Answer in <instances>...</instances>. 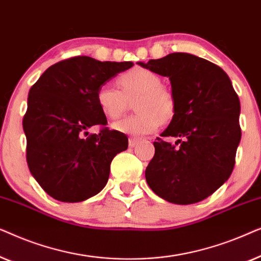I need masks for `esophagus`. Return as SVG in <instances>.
<instances>
[{
    "mask_svg": "<svg viewBox=\"0 0 261 261\" xmlns=\"http://www.w3.org/2000/svg\"><path fill=\"white\" fill-rule=\"evenodd\" d=\"M139 142H140V139H138V138H129L128 145H129V147H135V146L139 145Z\"/></svg>",
    "mask_w": 261,
    "mask_h": 261,
    "instance_id": "esophagus-1",
    "label": "esophagus"
}]
</instances>
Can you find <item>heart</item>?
Returning a JSON list of instances; mask_svg holds the SVG:
<instances>
[{"label": "heart", "instance_id": "1", "mask_svg": "<svg viewBox=\"0 0 261 261\" xmlns=\"http://www.w3.org/2000/svg\"><path fill=\"white\" fill-rule=\"evenodd\" d=\"M119 89L102 85L96 92V102L103 115L110 120L121 117L128 108V99L137 97V114L114 123L113 128L129 135H147L158 129L176 113V98L172 91L163 87V81L151 70L135 67L117 78Z\"/></svg>", "mask_w": 261, "mask_h": 261}]
</instances>
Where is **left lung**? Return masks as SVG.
Here are the masks:
<instances>
[{"mask_svg": "<svg viewBox=\"0 0 261 261\" xmlns=\"http://www.w3.org/2000/svg\"><path fill=\"white\" fill-rule=\"evenodd\" d=\"M139 65L169 77L176 113L146 169L149 188L174 204H192L214 194L231 174L241 140L240 101L228 74L190 53H170Z\"/></svg>", "mask_w": 261, "mask_h": 261, "instance_id": "obj_1", "label": "left lung"}]
</instances>
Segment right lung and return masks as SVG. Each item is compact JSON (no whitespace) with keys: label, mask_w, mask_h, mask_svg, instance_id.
I'll return each mask as SVG.
<instances>
[{"label":"right lung","mask_w":261,"mask_h":261,"mask_svg":"<svg viewBox=\"0 0 261 261\" xmlns=\"http://www.w3.org/2000/svg\"><path fill=\"white\" fill-rule=\"evenodd\" d=\"M133 65L78 56L49 66L31 88L22 122L27 164L57 201L82 202L97 195L108 181L114 156L127 149L126 134L105 127L96 92ZM97 124L100 133L89 135Z\"/></svg>","instance_id":"obj_1"}]
</instances>
